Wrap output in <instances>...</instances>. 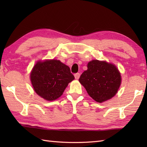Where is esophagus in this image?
I'll use <instances>...</instances> for the list:
<instances>
[{
	"label": "esophagus",
	"mask_w": 147,
	"mask_h": 147,
	"mask_svg": "<svg viewBox=\"0 0 147 147\" xmlns=\"http://www.w3.org/2000/svg\"><path fill=\"white\" fill-rule=\"evenodd\" d=\"M80 77V73H76L74 74V78H75V79L76 80H78Z\"/></svg>",
	"instance_id": "esophagus-1"
}]
</instances>
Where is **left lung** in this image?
Returning a JSON list of instances; mask_svg holds the SVG:
<instances>
[{
  "instance_id": "1",
  "label": "left lung",
  "mask_w": 147,
  "mask_h": 147,
  "mask_svg": "<svg viewBox=\"0 0 147 147\" xmlns=\"http://www.w3.org/2000/svg\"><path fill=\"white\" fill-rule=\"evenodd\" d=\"M87 67L88 69L82 73L79 82L93 100L101 103L116 94L121 78L114 65L93 60L88 62Z\"/></svg>"
}]
</instances>
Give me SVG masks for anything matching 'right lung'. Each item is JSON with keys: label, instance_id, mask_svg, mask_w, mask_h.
Listing matches in <instances>:
<instances>
[{"label": "right lung", "instance_id": "1", "mask_svg": "<svg viewBox=\"0 0 147 147\" xmlns=\"http://www.w3.org/2000/svg\"><path fill=\"white\" fill-rule=\"evenodd\" d=\"M30 78L35 92L49 101L61 96L68 83L74 79L67 65L54 59L37 62Z\"/></svg>", "mask_w": 147, "mask_h": 147}]
</instances>
